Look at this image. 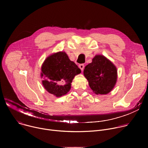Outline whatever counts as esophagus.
Returning a JSON list of instances; mask_svg holds the SVG:
<instances>
[{"label": "esophagus", "mask_w": 148, "mask_h": 148, "mask_svg": "<svg viewBox=\"0 0 148 148\" xmlns=\"http://www.w3.org/2000/svg\"><path fill=\"white\" fill-rule=\"evenodd\" d=\"M79 68L81 69V71H82L83 70H84V64H79Z\"/></svg>", "instance_id": "1"}]
</instances>
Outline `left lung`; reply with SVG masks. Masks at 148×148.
<instances>
[{"instance_id":"1","label":"left lung","mask_w":148,"mask_h":148,"mask_svg":"<svg viewBox=\"0 0 148 148\" xmlns=\"http://www.w3.org/2000/svg\"><path fill=\"white\" fill-rule=\"evenodd\" d=\"M84 75L93 92L98 95L111 92L117 80V70L113 63L102 55L95 56L86 66Z\"/></svg>"}]
</instances>
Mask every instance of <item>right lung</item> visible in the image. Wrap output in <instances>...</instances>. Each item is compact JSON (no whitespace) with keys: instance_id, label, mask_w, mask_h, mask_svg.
Returning <instances> with one entry per match:
<instances>
[{"instance_id":"add662e5","label":"right lung","mask_w":148,"mask_h":148,"mask_svg":"<svg viewBox=\"0 0 148 148\" xmlns=\"http://www.w3.org/2000/svg\"><path fill=\"white\" fill-rule=\"evenodd\" d=\"M41 77L45 88L57 97L66 95L71 88L74 77L81 70L65 52L59 51L49 56L41 66Z\"/></svg>"}]
</instances>
